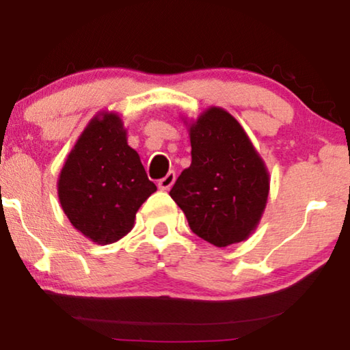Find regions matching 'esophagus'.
Wrapping results in <instances>:
<instances>
[{"mask_svg": "<svg viewBox=\"0 0 350 350\" xmlns=\"http://www.w3.org/2000/svg\"><path fill=\"white\" fill-rule=\"evenodd\" d=\"M175 180H176V175H175V172H169V174H167L164 178H161L159 180V183H157V186H159V189H162V191H169L172 186H174V183H175Z\"/></svg>", "mask_w": 350, "mask_h": 350, "instance_id": "obj_1", "label": "esophagus"}]
</instances>
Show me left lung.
I'll return each instance as SVG.
<instances>
[{
    "label": "left lung",
    "instance_id": "obj_1",
    "mask_svg": "<svg viewBox=\"0 0 350 350\" xmlns=\"http://www.w3.org/2000/svg\"><path fill=\"white\" fill-rule=\"evenodd\" d=\"M186 126L193 161L175 181L170 198L193 232L212 245L247 241L260 224L269 196L265 161L226 109L210 107Z\"/></svg>",
    "mask_w": 350,
    "mask_h": 350
}]
</instances>
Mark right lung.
<instances>
[{"instance_id": "right-lung-1", "label": "right lung", "mask_w": 350, "mask_h": 350, "mask_svg": "<svg viewBox=\"0 0 350 350\" xmlns=\"http://www.w3.org/2000/svg\"><path fill=\"white\" fill-rule=\"evenodd\" d=\"M156 189L138 152L127 145L122 119L113 111L90 119L57 181L70 223L98 245L131 232L138 208Z\"/></svg>"}]
</instances>
